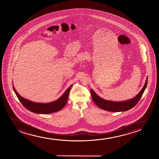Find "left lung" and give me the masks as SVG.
I'll use <instances>...</instances> for the list:
<instances>
[{"instance_id": "8db88e82", "label": "left lung", "mask_w": 159, "mask_h": 159, "mask_svg": "<svg viewBox=\"0 0 159 159\" xmlns=\"http://www.w3.org/2000/svg\"><path fill=\"white\" fill-rule=\"evenodd\" d=\"M148 83V78L146 79V83L144 85L143 89L139 92V93L130 100H126L121 102H116L112 101H109L103 99L99 97L96 93L91 89V94L92 98L94 102L100 109H103L111 112H120V111H125L129 110L135 107L139 102L143 94L144 91L146 89Z\"/></svg>"}]
</instances>
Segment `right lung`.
<instances>
[{"label": "right lung", "mask_w": 159, "mask_h": 159, "mask_svg": "<svg viewBox=\"0 0 159 159\" xmlns=\"http://www.w3.org/2000/svg\"><path fill=\"white\" fill-rule=\"evenodd\" d=\"M72 85L68 89L63 95L57 100H55L53 102L43 104V103H37L33 102L30 100H28L25 98H23L18 93L15 87L13 86V90L15 92L16 96L18 98L20 102L22 103L29 111H31L33 112L39 114H48V113H53L57 111H59L63 108L67 104L68 101V96L70 93V90L71 89Z\"/></svg>", "instance_id": "right-lung-1"}]
</instances>
